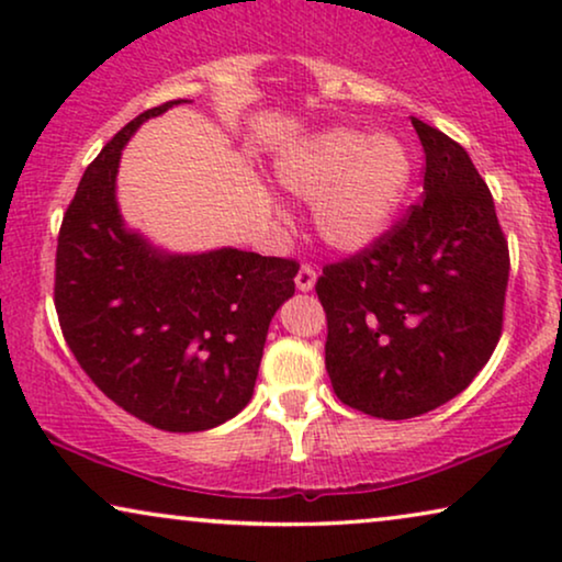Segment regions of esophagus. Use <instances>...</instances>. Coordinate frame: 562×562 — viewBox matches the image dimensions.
Returning <instances> with one entry per match:
<instances>
[{"mask_svg": "<svg viewBox=\"0 0 562 562\" xmlns=\"http://www.w3.org/2000/svg\"><path fill=\"white\" fill-rule=\"evenodd\" d=\"M314 283H317V273H314L312 266H302L296 273V289L299 291H312Z\"/></svg>", "mask_w": 562, "mask_h": 562, "instance_id": "34e87169", "label": "esophagus"}]
</instances>
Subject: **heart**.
<instances>
[{
  "mask_svg": "<svg viewBox=\"0 0 562 562\" xmlns=\"http://www.w3.org/2000/svg\"><path fill=\"white\" fill-rule=\"evenodd\" d=\"M276 179L291 196L314 204L322 243L360 252L394 225L412 183V153L396 135L329 127L283 150Z\"/></svg>",
  "mask_w": 562,
  "mask_h": 562,
  "instance_id": "heart-1",
  "label": "heart"
}]
</instances>
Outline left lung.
<instances>
[{"label": "left lung", "mask_w": 562, "mask_h": 562, "mask_svg": "<svg viewBox=\"0 0 562 562\" xmlns=\"http://www.w3.org/2000/svg\"><path fill=\"white\" fill-rule=\"evenodd\" d=\"M425 191L371 248L325 266V366L342 404L409 419L450 402L488 363L504 322L509 248L471 156L412 117Z\"/></svg>", "instance_id": "1"}]
</instances>
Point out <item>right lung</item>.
Here are the masks:
<instances>
[{"mask_svg": "<svg viewBox=\"0 0 562 562\" xmlns=\"http://www.w3.org/2000/svg\"><path fill=\"white\" fill-rule=\"evenodd\" d=\"M181 102L127 122L83 171L58 235L56 312L79 366L114 404L166 432H202L248 406L299 263L237 248L168 252L125 225L122 148Z\"/></svg>", "mask_w": 562, "mask_h": 562, "instance_id": "add662e5", "label": "right lung"}]
</instances>
